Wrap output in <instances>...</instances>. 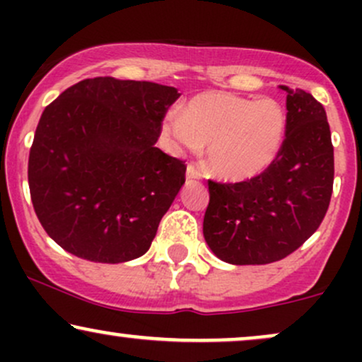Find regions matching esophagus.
Returning <instances> with one entry per match:
<instances>
[{
    "label": "esophagus",
    "mask_w": 362,
    "mask_h": 362,
    "mask_svg": "<svg viewBox=\"0 0 362 362\" xmlns=\"http://www.w3.org/2000/svg\"><path fill=\"white\" fill-rule=\"evenodd\" d=\"M201 177H202V172L195 167V165L190 163L189 167H187V180H197V178Z\"/></svg>",
    "instance_id": "esophagus-1"
}]
</instances>
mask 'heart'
<instances>
[{"instance_id":"obj_1","label":"heart","mask_w":362,"mask_h":362,"mask_svg":"<svg viewBox=\"0 0 362 362\" xmlns=\"http://www.w3.org/2000/svg\"><path fill=\"white\" fill-rule=\"evenodd\" d=\"M161 131L177 151H199L207 144V167L228 182L259 177L279 155L286 114L274 100H252L228 91H202L184 114L170 110Z\"/></svg>"}]
</instances>
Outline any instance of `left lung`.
<instances>
[{"label": "left lung", "instance_id": "left-lung-1", "mask_svg": "<svg viewBox=\"0 0 362 362\" xmlns=\"http://www.w3.org/2000/svg\"><path fill=\"white\" fill-rule=\"evenodd\" d=\"M282 90L286 138L271 167L238 184L209 180L202 233L228 264L284 259L318 230L330 204L334 146L325 109L305 90Z\"/></svg>", "mask_w": 362, "mask_h": 362}]
</instances>
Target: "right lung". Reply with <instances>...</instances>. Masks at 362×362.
Wrapping results in <instances>:
<instances>
[{"instance_id":"add662e5","label":"right lung","mask_w":362,"mask_h":362,"mask_svg":"<svg viewBox=\"0 0 362 362\" xmlns=\"http://www.w3.org/2000/svg\"><path fill=\"white\" fill-rule=\"evenodd\" d=\"M180 97L151 81L90 78L45 107L28 156L35 214L66 252L120 264L144 255L185 184V165L156 148Z\"/></svg>"}]
</instances>
